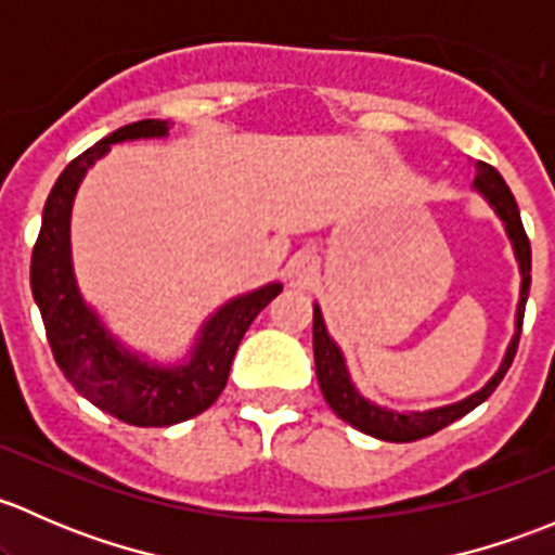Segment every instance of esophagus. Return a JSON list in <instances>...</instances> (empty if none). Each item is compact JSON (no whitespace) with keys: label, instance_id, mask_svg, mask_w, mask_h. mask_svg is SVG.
Instances as JSON below:
<instances>
[{"label":"esophagus","instance_id":"34e87169","mask_svg":"<svg viewBox=\"0 0 555 555\" xmlns=\"http://www.w3.org/2000/svg\"><path fill=\"white\" fill-rule=\"evenodd\" d=\"M295 273H304V268H298V271H295Z\"/></svg>","mask_w":555,"mask_h":555}]
</instances>
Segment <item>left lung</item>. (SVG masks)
Segmentation results:
<instances>
[{
  "label": "left lung",
  "mask_w": 555,
  "mask_h": 555,
  "mask_svg": "<svg viewBox=\"0 0 555 555\" xmlns=\"http://www.w3.org/2000/svg\"><path fill=\"white\" fill-rule=\"evenodd\" d=\"M475 188L491 201V206L496 209V215L505 220L507 233H511L513 246H516V257L520 262V304H518V335L513 338L511 349H507L505 362H502L500 373L491 378L489 384L483 386L480 391H475L473 397L467 400L456 402V405L449 408H438V411H427V413H391L384 411V408L371 405L367 400H362L360 395L354 391V386L349 382V373H346L344 357H340L338 346L330 340L327 330H324L322 313L319 309H313V362H317V378H319V389H322L324 400L327 405L338 413L344 422H349L351 427H357L360 433L373 435L378 440H389V443H413V440L429 438V435L440 433L443 427L456 422V418L467 416L473 408H478L480 402L489 400L491 391L500 386L505 373L511 371L513 357L518 351V340H520V324H524V311H526V298H529V284H531V244L529 236L524 231V222H520V211L516 198H513L511 188L502 179V173L489 164H478V177H475Z\"/></svg>",
  "instance_id": "obj_1"
}]
</instances>
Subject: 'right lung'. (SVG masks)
Masks as SVG:
<instances>
[{"label":"right lung","mask_w":555,"mask_h":555,"mask_svg":"<svg viewBox=\"0 0 555 555\" xmlns=\"http://www.w3.org/2000/svg\"><path fill=\"white\" fill-rule=\"evenodd\" d=\"M166 128V120L128 122L77 155L50 190L31 249V293L55 365L86 400L133 427H169L204 413L225 389L233 357L251 319L282 293V284H268L215 313L193 362L179 371H158L128 357L82 306L69 266V211L77 184L109 144L164 137Z\"/></svg>","instance_id":"add662e5"}]
</instances>
